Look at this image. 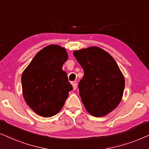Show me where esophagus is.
<instances>
[{
  "label": "esophagus",
  "mask_w": 149,
  "mask_h": 149,
  "mask_svg": "<svg viewBox=\"0 0 149 149\" xmlns=\"http://www.w3.org/2000/svg\"><path fill=\"white\" fill-rule=\"evenodd\" d=\"M72 85H73V90H76V89L77 88V86H78V84H77V83L76 82H73Z\"/></svg>",
  "instance_id": "esophagus-1"
}]
</instances>
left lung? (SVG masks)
<instances>
[{
	"label": "left lung",
	"mask_w": 149,
	"mask_h": 149,
	"mask_svg": "<svg viewBox=\"0 0 149 149\" xmlns=\"http://www.w3.org/2000/svg\"><path fill=\"white\" fill-rule=\"evenodd\" d=\"M73 54L84 70L79 92L87 112L102 117L122 100L125 78L114 58L97 46L75 50Z\"/></svg>",
	"instance_id": "left-lung-1"
}]
</instances>
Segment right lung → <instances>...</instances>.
Listing matches in <instances>:
<instances>
[{
	"label": "right lung",
	"mask_w": 149,
	"mask_h": 149,
	"mask_svg": "<svg viewBox=\"0 0 149 149\" xmlns=\"http://www.w3.org/2000/svg\"><path fill=\"white\" fill-rule=\"evenodd\" d=\"M68 59L66 49L58 45L43 47L22 75L25 102L39 116L51 117L60 112L73 89L63 65Z\"/></svg>",
	"instance_id": "1"
}]
</instances>
